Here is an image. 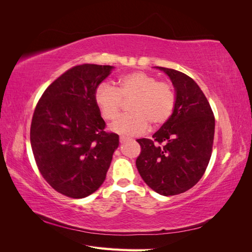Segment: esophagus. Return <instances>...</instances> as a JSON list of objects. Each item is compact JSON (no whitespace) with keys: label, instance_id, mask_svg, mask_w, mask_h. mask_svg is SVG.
I'll return each instance as SVG.
<instances>
[{"label":"esophagus","instance_id":"1","mask_svg":"<svg viewBox=\"0 0 252 252\" xmlns=\"http://www.w3.org/2000/svg\"><path fill=\"white\" fill-rule=\"evenodd\" d=\"M128 140H129V138H126V136H120V142L121 143H124V142H126Z\"/></svg>","mask_w":252,"mask_h":252}]
</instances>
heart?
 Wrapping results in <instances>:
<instances>
[{"label": "heart", "instance_id": "1", "mask_svg": "<svg viewBox=\"0 0 252 252\" xmlns=\"http://www.w3.org/2000/svg\"><path fill=\"white\" fill-rule=\"evenodd\" d=\"M129 104L130 113L124 114L111 123L112 131L125 135H139L147 130L150 123L159 126L170 119L177 105V94L172 84L158 81L145 71L127 73L118 80L117 85L102 83L94 91V102L105 120H114Z\"/></svg>", "mask_w": 252, "mask_h": 252}]
</instances>
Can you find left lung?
Returning a JSON list of instances; mask_svg holds the SVG:
<instances>
[{"instance_id": "left-lung-1", "label": "left lung", "mask_w": 252, "mask_h": 252, "mask_svg": "<svg viewBox=\"0 0 252 252\" xmlns=\"http://www.w3.org/2000/svg\"><path fill=\"white\" fill-rule=\"evenodd\" d=\"M158 68L172 81L177 105L151 140H136L141 152L135 165L152 190L162 195H175L192 188L207 168L215 138V116L191 78L170 68Z\"/></svg>"}]
</instances>
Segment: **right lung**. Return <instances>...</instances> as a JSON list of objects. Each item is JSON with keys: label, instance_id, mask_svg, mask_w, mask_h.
<instances>
[{"label": "right lung", "instance_id": "right-lung-1", "mask_svg": "<svg viewBox=\"0 0 252 252\" xmlns=\"http://www.w3.org/2000/svg\"><path fill=\"white\" fill-rule=\"evenodd\" d=\"M112 66L83 64L44 91L30 126V143L42 177L59 193L82 199L106 179L119 135L105 131L94 91Z\"/></svg>", "mask_w": 252, "mask_h": 252}]
</instances>
